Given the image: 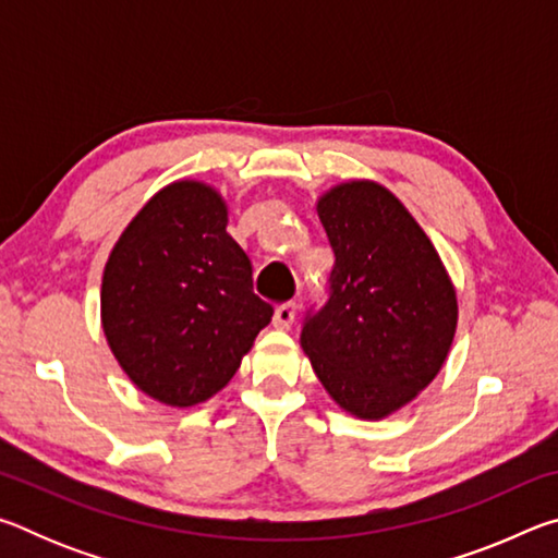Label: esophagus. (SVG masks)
<instances>
[{
    "mask_svg": "<svg viewBox=\"0 0 558 558\" xmlns=\"http://www.w3.org/2000/svg\"><path fill=\"white\" fill-rule=\"evenodd\" d=\"M295 315H298L295 302H286V305H278L276 313H272V327L290 329L292 323H295Z\"/></svg>",
    "mask_w": 558,
    "mask_h": 558,
    "instance_id": "esophagus-1",
    "label": "esophagus"
}]
</instances>
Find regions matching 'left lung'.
<instances>
[{
  "label": "left lung",
  "mask_w": 558,
  "mask_h": 558,
  "mask_svg": "<svg viewBox=\"0 0 558 558\" xmlns=\"http://www.w3.org/2000/svg\"><path fill=\"white\" fill-rule=\"evenodd\" d=\"M335 268L300 342L344 411L384 418L436 379L458 325V300L436 248L396 196L347 182L317 202Z\"/></svg>",
  "instance_id": "8db88e82"
}]
</instances>
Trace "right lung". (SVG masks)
<instances>
[{
	"label": "right lung",
	"mask_w": 558,
	"mask_h": 558,
	"mask_svg": "<svg viewBox=\"0 0 558 558\" xmlns=\"http://www.w3.org/2000/svg\"><path fill=\"white\" fill-rule=\"evenodd\" d=\"M226 221L211 186L169 184L130 221L102 272L112 354L137 389L179 409L221 391L272 317Z\"/></svg>",
	"instance_id": "obj_1"
}]
</instances>
